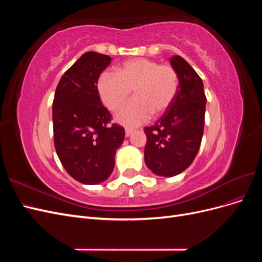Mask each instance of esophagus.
<instances>
[{
	"label": "esophagus",
	"instance_id": "1",
	"mask_svg": "<svg viewBox=\"0 0 262 262\" xmlns=\"http://www.w3.org/2000/svg\"><path fill=\"white\" fill-rule=\"evenodd\" d=\"M132 129H125V137L126 138H129L130 136H131V134H132Z\"/></svg>",
	"mask_w": 262,
	"mask_h": 262
}]
</instances>
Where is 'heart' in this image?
I'll list each match as a JSON object with an SVG mask.
<instances>
[{
    "label": "heart",
    "instance_id": "1",
    "mask_svg": "<svg viewBox=\"0 0 262 262\" xmlns=\"http://www.w3.org/2000/svg\"><path fill=\"white\" fill-rule=\"evenodd\" d=\"M117 74L102 72L97 90L101 101L112 112L122 106L133 90L134 99L116 115V121L124 126L131 128L144 123L152 114L163 115L178 92L179 77L176 70L154 60H128L118 67Z\"/></svg>",
    "mask_w": 262,
    "mask_h": 262
}]
</instances>
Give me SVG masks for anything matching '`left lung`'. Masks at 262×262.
<instances>
[{"instance_id": "obj_1", "label": "left lung", "mask_w": 262, "mask_h": 262, "mask_svg": "<svg viewBox=\"0 0 262 262\" xmlns=\"http://www.w3.org/2000/svg\"><path fill=\"white\" fill-rule=\"evenodd\" d=\"M179 77L175 99L154 125L146 126L144 161L155 175L172 177L196 156L204 129L205 97L200 76L180 55L169 59Z\"/></svg>"}]
</instances>
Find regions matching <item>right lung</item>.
<instances>
[{
  "instance_id": "1",
  "label": "right lung",
  "mask_w": 262,
  "mask_h": 262,
  "mask_svg": "<svg viewBox=\"0 0 262 262\" xmlns=\"http://www.w3.org/2000/svg\"><path fill=\"white\" fill-rule=\"evenodd\" d=\"M112 62L109 55L86 52L61 77L52 107L54 146L71 177L84 185L108 179L124 129L110 124L112 115L102 106L98 78Z\"/></svg>"
}]
</instances>
